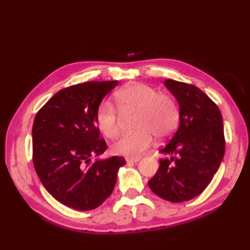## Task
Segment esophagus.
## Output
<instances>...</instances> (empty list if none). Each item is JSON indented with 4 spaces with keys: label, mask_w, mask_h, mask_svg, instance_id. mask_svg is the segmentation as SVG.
Instances as JSON below:
<instances>
[{
    "label": "esophagus",
    "mask_w": 250,
    "mask_h": 250,
    "mask_svg": "<svg viewBox=\"0 0 250 250\" xmlns=\"http://www.w3.org/2000/svg\"><path fill=\"white\" fill-rule=\"evenodd\" d=\"M125 160L128 163H136L140 161V158H126Z\"/></svg>",
    "instance_id": "esophagus-1"
}]
</instances>
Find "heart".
Instances as JSON below:
<instances>
[{
	"label": "heart",
	"instance_id": "1",
	"mask_svg": "<svg viewBox=\"0 0 250 250\" xmlns=\"http://www.w3.org/2000/svg\"><path fill=\"white\" fill-rule=\"evenodd\" d=\"M115 101L122 113L137 111L136 128L133 134L122 135L111 145V152L126 158H139L153 142L167 139L176 129L179 121V109L176 102L168 95L161 94L157 89L145 83H132L115 94ZM99 130L115 139L119 133V115L110 102L99 105L95 114Z\"/></svg>",
	"mask_w": 250,
	"mask_h": 250
}]
</instances>
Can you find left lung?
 I'll return each mask as SVG.
<instances>
[{
  "mask_svg": "<svg viewBox=\"0 0 250 250\" xmlns=\"http://www.w3.org/2000/svg\"><path fill=\"white\" fill-rule=\"evenodd\" d=\"M179 105V125L160 152V166L148 185L160 198L180 203L201 194L218 171L226 141L220 110L193 84L164 82Z\"/></svg>",
  "mask_w": 250,
  "mask_h": 250,
  "instance_id": "1",
  "label": "left lung"
}]
</instances>
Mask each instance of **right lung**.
I'll use <instances>...</instances> for the list:
<instances>
[{
	"label": "right lung",
	"mask_w": 250,
	"mask_h": 250,
	"mask_svg": "<svg viewBox=\"0 0 250 250\" xmlns=\"http://www.w3.org/2000/svg\"><path fill=\"white\" fill-rule=\"evenodd\" d=\"M118 82H87L58 91L32 129L33 164L46 190L76 210L97 208L114 190L122 157L91 162L106 150L95 122L99 105Z\"/></svg>",
	"instance_id": "obj_1"
}]
</instances>
